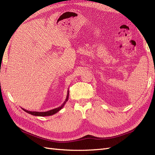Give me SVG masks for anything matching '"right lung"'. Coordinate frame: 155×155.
<instances>
[{
	"label": "right lung",
	"mask_w": 155,
	"mask_h": 155,
	"mask_svg": "<svg viewBox=\"0 0 155 155\" xmlns=\"http://www.w3.org/2000/svg\"><path fill=\"white\" fill-rule=\"evenodd\" d=\"M68 96H69V91L68 90L67 91V96L66 97V100L64 101L63 104L61 105L60 107H58V108H55V109H54L52 110H50L48 111H46V112H36V111H30V110H26L25 109H23L22 108V109H23V110H25L27 113H28L30 114H31L33 116H51L53 114H55V113H57L61 109H62V108L64 107V105L66 104L67 101L68 100Z\"/></svg>",
	"instance_id": "right-lung-1"
}]
</instances>
